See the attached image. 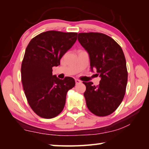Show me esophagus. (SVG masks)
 <instances>
[{"instance_id":"obj_1","label":"esophagus","mask_w":149,"mask_h":149,"mask_svg":"<svg viewBox=\"0 0 149 149\" xmlns=\"http://www.w3.org/2000/svg\"><path fill=\"white\" fill-rule=\"evenodd\" d=\"M75 84H79L81 83L79 79H75Z\"/></svg>"}]
</instances>
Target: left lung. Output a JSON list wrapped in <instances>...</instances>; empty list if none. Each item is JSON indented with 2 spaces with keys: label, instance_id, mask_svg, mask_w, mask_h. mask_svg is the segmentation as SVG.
Listing matches in <instances>:
<instances>
[{
  "label": "left lung",
  "instance_id": "left-lung-1",
  "mask_svg": "<svg viewBox=\"0 0 149 149\" xmlns=\"http://www.w3.org/2000/svg\"><path fill=\"white\" fill-rule=\"evenodd\" d=\"M77 39L89 54L91 70H96L101 79L97 87L91 81L83 82L87 107L98 116L110 115L122 102L127 86L123 50L112 38L100 33H80Z\"/></svg>",
  "mask_w": 149,
  "mask_h": 149
}]
</instances>
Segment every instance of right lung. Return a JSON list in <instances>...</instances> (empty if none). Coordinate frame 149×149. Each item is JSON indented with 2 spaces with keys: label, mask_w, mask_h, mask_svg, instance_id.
Segmentation results:
<instances>
[{
  "label": "right lung",
  "mask_w": 149,
  "mask_h": 149,
  "mask_svg": "<svg viewBox=\"0 0 149 149\" xmlns=\"http://www.w3.org/2000/svg\"><path fill=\"white\" fill-rule=\"evenodd\" d=\"M77 33L48 31L33 38L25 52L21 68L22 82L27 102L40 117L50 119L62 112L67 92L75 86L70 77L60 79L52 67L77 40Z\"/></svg>",
  "instance_id": "add662e5"
}]
</instances>
